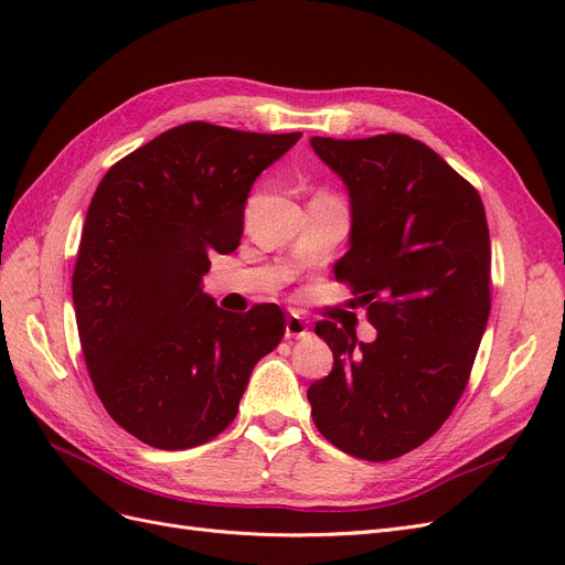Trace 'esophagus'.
Returning a JSON list of instances; mask_svg holds the SVG:
<instances>
[{"label":"esophagus","instance_id":"1","mask_svg":"<svg viewBox=\"0 0 565 565\" xmlns=\"http://www.w3.org/2000/svg\"><path fill=\"white\" fill-rule=\"evenodd\" d=\"M285 337H287V339H303V337H309V328H306L303 318L289 316V318L285 320Z\"/></svg>","mask_w":565,"mask_h":565}]
</instances>
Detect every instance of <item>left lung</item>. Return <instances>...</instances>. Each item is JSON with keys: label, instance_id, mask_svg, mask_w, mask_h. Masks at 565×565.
<instances>
[{"label": "left lung", "instance_id": "8db88e82", "mask_svg": "<svg viewBox=\"0 0 565 565\" xmlns=\"http://www.w3.org/2000/svg\"><path fill=\"white\" fill-rule=\"evenodd\" d=\"M311 148L349 191V252L334 276L367 303L377 337L365 344L318 322L334 365L306 396L332 446L386 461L431 438L467 386L490 316L486 210L471 183L409 136H313Z\"/></svg>", "mask_w": 565, "mask_h": 565}]
</instances>
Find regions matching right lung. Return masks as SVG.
I'll return each instance as SVG.
<instances>
[{
    "label": "right lung",
    "instance_id": "right-lung-1",
    "mask_svg": "<svg viewBox=\"0 0 565 565\" xmlns=\"http://www.w3.org/2000/svg\"><path fill=\"white\" fill-rule=\"evenodd\" d=\"M299 139L188 122L98 183L73 273L77 332L100 403L146 446L218 436L254 365L280 344L276 303L228 313L202 276L212 252L241 245L252 183Z\"/></svg>",
    "mask_w": 565,
    "mask_h": 565
}]
</instances>
